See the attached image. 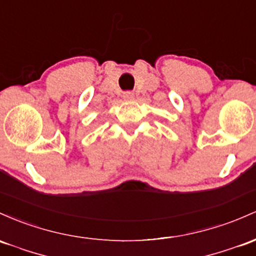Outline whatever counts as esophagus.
I'll return each mask as SVG.
<instances>
[{"instance_id": "34e87169", "label": "esophagus", "mask_w": 256, "mask_h": 256, "mask_svg": "<svg viewBox=\"0 0 256 256\" xmlns=\"http://www.w3.org/2000/svg\"><path fill=\"white\" fill-rule=\"evenodd\" d=\"M123 98H124L126 100H132L134 98V93H133V92H130V90L124 92V93H123Z\"/></svg>"}]
</instances>
